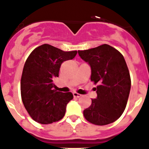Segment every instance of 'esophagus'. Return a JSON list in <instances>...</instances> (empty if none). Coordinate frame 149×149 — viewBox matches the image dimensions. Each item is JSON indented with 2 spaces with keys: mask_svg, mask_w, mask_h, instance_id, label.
Segmentation results:
<instances>
[{
  "mask_svg": "<svg viewBox=\"0 0 149 149\" xmlns=\"http://www.w3.org/2000/svg\"><path fill=\"white\" fill-rule=\"evenodd\" d=\"M73 97H74V98H79V97L81 96V94H79V93H73Z\"/></svg>",
  "mask_w": 149,
  "mask_h": 149,
  "instance_id": "esophagus-1",
  "label": "esophagus"
}]
</instances>
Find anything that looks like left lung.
I'll use <instances>...</instances> for the list:
<instances>
[{"label": "left lung", "mask_w": 149, "mask_h": 149, "mask_svg": "<svg viewBox=\"0 0 149 149\" xmlns=\"http://www.w3.org/2000/svg\"><path fill=\"white\" fill-rule=\"evenodd\" d=\"M91 68L90 79L97 84V98L83 113L86 120L98 126L113 123L121 116L127 104L131 78L123 56L107 44L78 51Z\"/></svg>", "instance_id": "1"}]
</instances>
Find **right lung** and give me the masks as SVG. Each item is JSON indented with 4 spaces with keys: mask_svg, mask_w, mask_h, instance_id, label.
<instances>
[{
    "mask_svg": "<svg viewBox=\"0 0 149 149\" xmlns=\"http://www.w3.org/2000/svg\"><path fill=\"white\" fill-rule=\"evenodd\" d=\"M77 51H63L43 44L31 53L25 62L20 81L21 98L31 118L41 124L60 120L66 106L73 99L72 93L53 89V80L59 76L62 62L76 56Z\"/></svg>",
    "mask_w": 149,
    "mask_h": 149,
    "instance_id": "obj_1",
    "label": "right lung"
}]
</instances>
